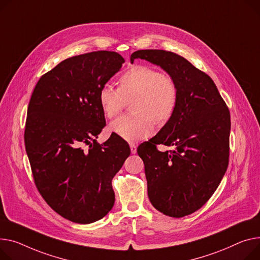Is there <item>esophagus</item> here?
<instances>
[{"label": "esophagus", "instance_id": "1", "mask_svg": "<svg viewBox=\"0 0 260 260\" xmlns=\"http://www.w3.org/2000/svg\"><path fill=\"white\" fill-rule=\"evenodd\" d=\"M129 147H131L132 153H136V152H137V145H136V144L131 143V144H129Z\"/></svg>", "mask_w": 260, "mask_h": 260}]
</instances>
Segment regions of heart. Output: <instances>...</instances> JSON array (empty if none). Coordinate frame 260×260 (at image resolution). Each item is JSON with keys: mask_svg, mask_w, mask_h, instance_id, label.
<instances>
[{"mask_svg": "<svg viewBox=\"0 0 260 260\" xmlns=\"http://www.w3.org/2000/svg\"><path fill=\"white\" fill-rule=\"evenodd\" d=\"M100 107L108 118L122 111L134 101L133 115H122L110 125L113 133L129 142H138L153 133V122L166 123L174 116L179 101L175 79L147 64H137L119 78V88L110 83L99 91Z\"/></svg>", "mask_w": 260, "mask_h": 260, "instance_id": "b5f03b06", "label": "heart"}]
</instances>
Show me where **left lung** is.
I'll return each instance as SVG.
<instances>
[{
  "instance_id": "8db88e82",
  "label": "left lung",
  "mask_w": 260,
  "mask_h": 260,
  "mask_svg": "<svg viewBox=\"0 0 260 260\" xmlns=\"http://www.w3.org/2000/svg\"><path fill=\"white\" fill-rule=\"evenodd\" d=\"M160 66L179 88L177 110L161 131L137 149L144 162L147 193L155 209L183 217L203 207L229 164L230 112L210 76L165 50H138L131 55ZM174 146L160 152L156 145Z\"/></svg>"
}]
</instances>
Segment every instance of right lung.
I'll return each mask as SVG.
<instances>
[{
    "label": "right lung",
    "mask_w": 260,
    "mask_h": 260,
    "mask_svg": "<svg viewBox=\"0 0 260 260\" xmlns=\"http://www.w3.org/2000/svg\"><path fill=\"white\" fill-rule=\"evenodd\" d=\"M123 62L113 51L67 58L40 78L29 102L24 139L34 183L52 209L74 222L112 210V180L131 153L118 135L96 141L106 126L99 91Z\"/></svg>",
    "instance_id": "right-lung-1"
}]
</instances>
